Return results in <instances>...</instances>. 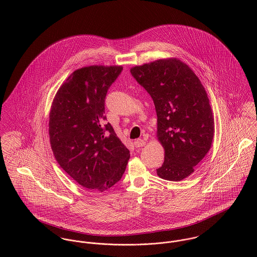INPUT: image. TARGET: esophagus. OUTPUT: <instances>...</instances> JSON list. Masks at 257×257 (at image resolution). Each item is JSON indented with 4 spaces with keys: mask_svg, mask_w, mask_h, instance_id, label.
<instances>
[{
    "mask_svg": "<svg viewBox=\"0 0 257 257\" xmlns=\"http://www.w3.org/2000/svg\"><path fill=\"white\" fill-rule=\"evenodd\" d=\"M145 145H146V142H145L144 140H142V139H139V140H137V141L135 142V146H136V147H144Z\"/></svg>",
    "mask_w": 257,
    "mask_h": 257,
    "instance_id": "obj_1",
    "label": "esophagus"
}]
</instances>
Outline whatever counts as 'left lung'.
Listing matches in <instances>:
<instances>
[{
  "instance_id": "1",
  "label": "left lung",
  "mask_w": 257,
  "mask_h": 257,
  "mask_svg": "<svg viewBox=\"0 0 257 257\" xmlns=\"http://www.w3.org/2000/svg\"><path fill=\"white\" fill-rule=\"evenodd\" d=\"M131 73L155 106L157 139L165 150L157 175L183 180L212 146L215 123L206 90L193 70L176 58L136 66Z\"/></svg>"
}]
</instances>
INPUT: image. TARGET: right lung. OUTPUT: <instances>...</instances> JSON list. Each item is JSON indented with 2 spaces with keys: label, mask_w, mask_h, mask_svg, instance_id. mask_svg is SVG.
<instances>
[{
  "label": "right lung",
  "mask_w": 257,
  "mask_h": 257,
  "mask_svg": "<svg viewBox=\"0 0 257 257\" xmlns=\"http://www.w3.org/2000/svg\"><path fill=\"white\" fill-rule=\"evenodd\" d=\"M121 66L77 69L61 85L49 114V139L60 167L88 190L106 191L118 182L130 150L106 122L105 99Z\"/></svg>",
  "instance_id": "add662e5"
}]
</instances>
